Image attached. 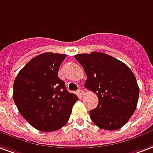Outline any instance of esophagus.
I'll return each instance as SVG.
<instances>
[{
    "label": "esophagus",
    "mask_w": 153,
    "mask_h": 153,
    "mask_svg": "<svg viewBox=\"0 0 153 153\" xmlns=\"http://www.w3.org/2000/svg\"><path fill=\"white\" fill-rule=\"evenodd\" d=\"M78 95H79V98H80V99H82V96H83V95H84V91H82V89H79V91H78Z\"/></svg>",
    "instance_id": "34e87169"
}]
</instances>
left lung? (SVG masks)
I'll return each mask as SVG.
<instances>
[{
	"label": "left lung",
	"instance_id": "8db88e82",
	"mask_svg": "<svg viewBox=\"0 0 153 153\" xmlns=\"http://www.w3.org/2000/svg\"><path fill=\"white\" fill-rule=\"evenodd\" d=\"M74 58L83 67L85 87L99 98V104L90 111L93 123L114 131L125 125L136 110L139 98L136 79L126 64L100 52L79 53Z\"/></svg>",
	"mask_w": 153,
	"mask_h": 153
}]
</instances>
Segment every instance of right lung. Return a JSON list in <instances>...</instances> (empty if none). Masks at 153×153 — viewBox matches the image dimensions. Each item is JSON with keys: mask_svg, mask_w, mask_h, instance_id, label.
<instances>
[{"mask_svg": "<svg viewBox=\"0 0 153 153\" xmlns=\"http://www.w3.org/2000/svg\"><path fill=\"white\" fill-rule=\"evenodd\" d=\"M66 55L44 53L32 58L13 83V101L23 118L39 131L50 132L66 125L78 96L58 77Z\"/></svg>", "mask_w": 153, "mask_h": 153, "instance_id": "1", "label": "right lung"}]
</instances>
